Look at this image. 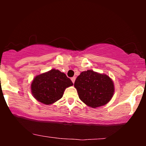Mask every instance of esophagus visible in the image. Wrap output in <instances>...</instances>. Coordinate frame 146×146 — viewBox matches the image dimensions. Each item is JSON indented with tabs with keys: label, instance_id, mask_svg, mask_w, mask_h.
<instances>
[{
	"label": "esophagus",
	"instance_id": "34e87169",
	"mask_svg": "<svg viewBox=\"0 0 146 146\" xmlns=\"http://www.w3.org/2000/svg\"><path fill=\"white\" fill-rule=\"evenodd\" d=\"M75 80H76V77H72V78H71V80H72V82H73V84L74 83V82H75Z\"/></svg>",
	"mask_w": 146,
	"mask_h": 146
}]
</instances>
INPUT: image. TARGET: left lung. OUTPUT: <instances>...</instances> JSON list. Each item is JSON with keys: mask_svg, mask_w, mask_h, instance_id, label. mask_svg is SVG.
<instances>
[{"mask_svg": "<svg viewBox=\"0 0 146 146\" xmlns=\"http://www.w3.org/2000/svg\"><path fill=\"white\" fill-rule=\"evenodd\" d=\"M74 87L80 99L93 108L108 103L114 92V85L108 76L91 70L80 73L76 79Z\"/></svg>", "mask_w": 146, "mask_h": 146, "instance_id": "8db88e82", "label": "left lung"}]
</instances>
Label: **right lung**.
Instances as JSON below:
<instances>
[{
	"mask_svg": "<svg viewBox=\"0 0 146 146\" xmlns=\"http://www.w3.org/2000/svg\"><path fill=\"white\" fill-rule=\"evenodd\" d=\"M72 85V82L64 73L52 69L34 78L31 84V92L36 100L49 105L60 99L66 88Z\"/></svg>",
	"mask_w": 146,
	"mask_h": 146,
	"instance_id": "obj_1",
	"label": "right lung"
}]
</instances>
